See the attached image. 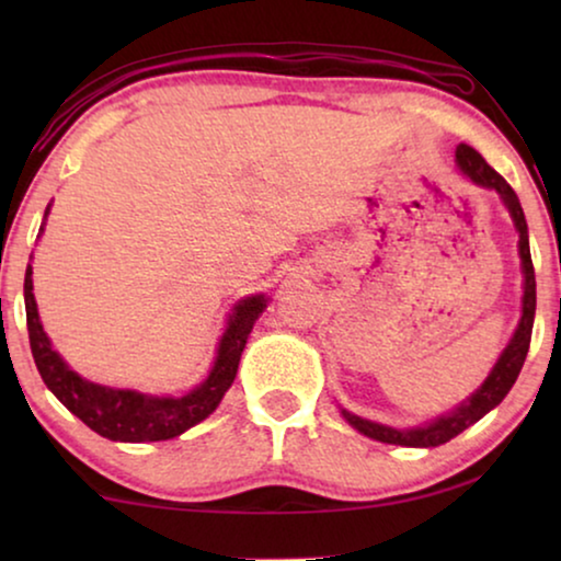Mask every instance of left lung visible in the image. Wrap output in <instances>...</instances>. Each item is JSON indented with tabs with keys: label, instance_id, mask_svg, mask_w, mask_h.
<instances>
[{
	"label": "left lung",
	"instance_id": "1",
	"mask_svg": "<svg viewBox=\"0 0 561 561\" xmlns=\"http://www.w3.org/2000/svg\"><path fill=\"white\" fill-rule=\"evenodd\" d=\"M457 168L467 175L474 186L495 191L501 196V202L505 209H508L513 227L518 232V257H520V273H524V298H520V319L516 332H513L511 342L505 344V350L497 357V363L493 365V370L482 386L474 390V393L455 405L449 413L444 416H436L434 421H426L421 426H411V428H396V426H386L378 424V421L363 419L357 413H352L347 409H340L344 421L352 428H357L359 434L370 436L375 442L382 444H398V447H439V444H447L449 439H455L457 434H462L467 426L478 424V421L495 409L497 403L508 396V390L516 382L520 367H524V359L528 355V344H531V329H534V313H536V278H534V263H531V250H528V225L524 217V209H520V202L501 173H495L493 168L485 163V158L480 156L478 150L470 148V145L459 142L457 145Z\"/></svg>",
	"mask_w": 561,
	"mask_h": 561
}]
</instances>
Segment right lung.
<instances>
[{
    "instance_id": "right-lung-1",
    "label": "right lung",
    "mask_w": 561,
    "mask_h": 561,
    "mask_svg": "<svg viewBox=\"0 0 561 561\" xmlns=\"http://www.w3.org/2000/svg\"><path fill=\"white\" fill-rule=\"evenodd\" d=\"M50 204L45 209L48 219ZM43 219V227H45ZM41 227V232H43ZM267 309V296H244L229 313L225 334L217 344V357L206 378L183 396H150L129 388L99 386L73 373L64 357L53 350L50 336L45 334L41 313H37L33 294V265L25 271V313L30 350H33L37 373L53 396L66 405L73 416H79L91 432L112 442H165L173 439L191 426L202 424L209 413L217 411L221 398L234 382L237 365L248 336Z\"/></svg>"
}]
</instances>
